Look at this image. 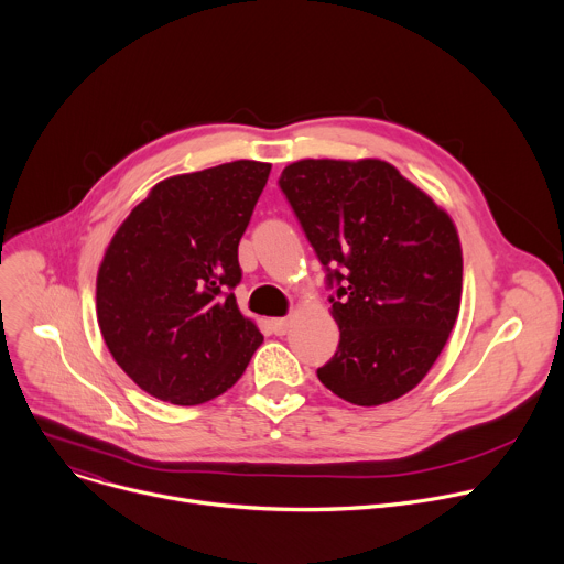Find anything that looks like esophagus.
Wrapping results in <instances>:
<instances>
[{
    "label": "esophagus",
    "mask_w": 564,
    "mask_h": 564,
    "mask_svg": "<svg viewBox=\"0 0 564 564\" xmlns=\"http://www.w3.org/2000/svg\"><path fill=\"white\" fill-rule=\"evenodd\" d=\"M270 326H272L274 335H285L288 328H290V318H288V316H283V318H272Z\"/></svg>",
    "instance_id": "esophagus-1"
}]
</instances>
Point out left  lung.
<instances>
[{
	"mask_svg": "<svg viewBox=\"0 0 564 564\" xmlns=\"http://www.w3.org/2000/svg\"><path fill=\"white\" fill-rule=\"evenodd\" d=\"M310 246L337 283L341 339L316 375L355 406L413 390L437 361L462 301L453 218L386 160L305 158L279 178Z\"/></svg>",
	"mask_w": 564,
	"mask_h": 564,
	"instance_id": "left-lung-1",
	"label": "left lung"
}]
</instances>
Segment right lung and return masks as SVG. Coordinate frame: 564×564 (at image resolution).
Masks as SVG:
<instances>
[{"label": "right lung", "mask_w": 564, "mask_h": 564, "mask_svg": "<svg viewBox=\"0 0 564 564\" xmlns=\"http://www.w3.org/2000/svg\"><path fill=\"white\" fill-rule=\"evenodd\" d=\"M272 165L234 160L160 181L105 250L98 326L151 397L196 406L223 394L263 344L238 310V243Z\"/></svg>", "instance_id": "obj_1"}]
</instances>
